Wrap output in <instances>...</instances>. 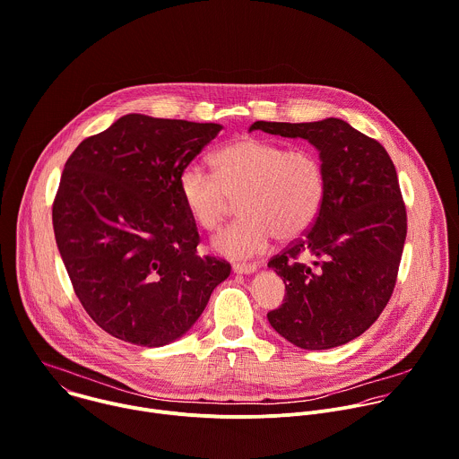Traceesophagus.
<instances>
[{"mask_svg": "<svg viewBox=\"0 0 459 459\" xmlns=\"http://www.w3.org/2000/svg\"><path fill=\"white\" fill-rule=\"evenodd\" d=\"M233 273L235 274H253L256 271V265H247V264H233Z\"/></svg>", "mask_w": 459, "mask_h": 459, "instance_id": "34e87169", "label": "esophagus"}]
</instances>
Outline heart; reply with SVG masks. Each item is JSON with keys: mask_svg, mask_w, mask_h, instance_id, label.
I'll use <instances>...</instances> for the list:
<instances>
[{"mask_svg": "<svg viewBox=\"0 0 459 459\" xmlns=\"http://www.w3.org/2000/svg\"><path fill=\"white\" fill-rule=\"evenodd\" d=\"M215 173L188 165L179 176V192L192 221L203 230H217L240 199L244 215L212 238L215 253L228 258H253L271 240H292L317 219L326 178L321 160L308 149H289L285 143L246 136L215 158Z\"/></svg>", "mask_w": 459, "mask_h": 459, "instance_id": "1", "label": "heart"}]
</instances>
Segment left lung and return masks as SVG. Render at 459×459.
I'll list each match as a JSON object with an SVG mask.
<instances>
[{
  "mask_svg": "<svg viewBox=\"0 0 459 459\" xmlns=\"http://www.w3.org/2000/svg\"><path fill=\"white\" fill-rule=\"evenodd\" d=\"M319 152L326 192L316 222L267 265L285 283L271 326L303 350H328L364 333L394 289L407 233L394 165L385 149L339 118L255 122ZM313 258V265L297 258Z\"/></svg>",
  "mask_w": 459,
  "mask_h": 459,
  "instance_id": "left-lung-1",
  "label": "left lung"
}]
</instances>
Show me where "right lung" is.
Returning a JSON list of instances; mask_svg holds the SVG:
<instances>
[{
  "label": "right lung",
  "instance_id": "add662e5",
  "mask_svg": "<svg viewBox=\"0 0 459 459\" xmlns=\"http://www.w3.org/2000/svg\"><path fill=\"white\" fill-rule=\"evenodd\" d=\"M219 124L131 113L68 158L54 203L61 258L91 319L136 346H165L199 319L230 264L199 256L179 192Z\"/></svg>",
  "mask_w": 459,
  "mask_h": 459
}]
</instances>
